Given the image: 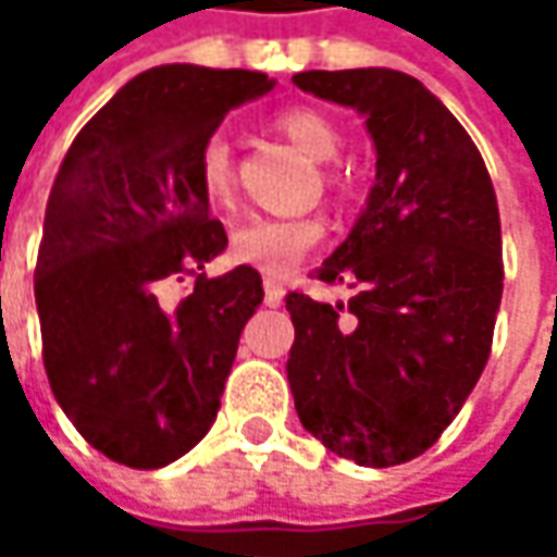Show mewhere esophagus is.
<instances>
[{
  "mask_svg": "<svg viewBox=\"0 0 557 557\" xmlns=\"http://www.w3.org/2000/svg\"><path fill=\"white\" fill-rule=\"evenodd\" d=\"M283 293H286V289H283L280 280H264V302H268V306H280V302H283Z\"/></svg>",
  "mask_w": 557,
  "mask_h": 557,
  "instance_id": "obj_1",
  "label": "esophagus"
}]
</instances>
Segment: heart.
<instances>
[{
    "label": "heart",
    "instance_id": "heart-1",
    "mask_svg": "<svg viewBox=\"0 0 557 557\" xmlns=\"http://www.w3.org/2000/svg\"><path fill=\"white\" fill-rule=\"evenodd\" d=\"M274 125L312 161H332L342 151V128L312 106L283 109ZM193 170L202 199L212 209L228 212L235 206V161L228 138L209 135L196 151ZM319 235L322 228L315 219H248L232 232L228 251L245 268H255L268 277H283L302 261Z\"/></svg>",
    "mask_w": 557,
    "mask_h": 557
}]
</instances>
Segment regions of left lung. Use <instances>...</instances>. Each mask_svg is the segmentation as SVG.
<instances>
[{
  "label": "left lung",
  "mask_w": 557,
  "mask_h": 557,
  "mask_svg": "<svg viewBox=\"0 0 557 557\" xmlns=\"http://www.w3.org/2000/svg\"><path fill=\"white\" fill-rule=\"evenodd\" d=\"M293 83L364 115L377 176L348 238L322 261L345 302L289 293L286 377L296 412L338 458H419L478 384L503 296L500 209L481 151L416 76L306 70Z\"/></svg>",
  "instance_id": "8db88e82"
}]
</instances>
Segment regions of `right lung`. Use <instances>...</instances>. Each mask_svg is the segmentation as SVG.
I'll list each match as a JSON object with an SVG mask.
<instances>
[{"mask_svg":"<svg viewBox=\"0 0 557 557\" xmlns=\"http://www.w3.org/2000/svg\"><path fill=\"white\" fill-rule=\"evenodd\" d=\"M274 79L193 63L128 79L76 135L45 212L35 302L60 409L106 458L164 468L215 422L261 274H199L228 245L196 186V151ZM197 286L176 307L157 289Z\"/></svg>","mask_w":557,"mask_h":557,"instance_id":"right-lung-1","label":"right lung"}]
</instances>
